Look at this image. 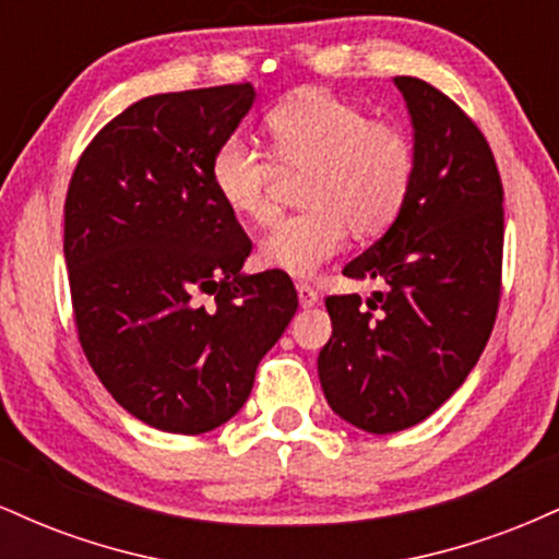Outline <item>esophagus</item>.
<instances>
[{"label": "esophagus", "instance_id": "obj_1", "mask_svg": "<svg viewBox=\"0 0 559 559\" xmlns=\"http://www.w3.org/2000/svg\"><path fill=\"white\" fill-rule=\"evenodd\" d=\"M297 294H299V305L301 307H316L320 301V294L307 284H297Z\"/></svg>", "mask_w": 559, "mask_h": 559}]
</instances>
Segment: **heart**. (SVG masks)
<instances>
[{"label":"heart","instance_id":"obj_1","mask_svg":"<svg viewBox=\"0 0 559 559\" xmlns=\"http://www.w3.org/2000/svg\"><path fill=\"white\" fill-rule=\"evenodd\" d=\"M265 126L273 157L228 136L210 163L215 194L247 223L273 217L278 173H305V210L262 236L260 265L307 278L344 247L349 228L357 239H376L394 226L418 176V150L400 123L370 118L325 88H305L281 102Z\"/></svg>","mask_w":559,"mask_h":559}]
</instances>
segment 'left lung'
<instances>
[{
    "instance_id": "1",
    "label": "left lung",
    "mask_w": 559,
    "mask_h": 559,
    "mask_svg": "<svg viewBox=\"0 0 559 559\" xmlns=\"http://www.w3.org/2000/svg\"><path fill=\"white\" fill-rule=\"evenodd\" d=\"M394 83L418 176L394 226L344 267L381 288L325 299L333 333L318 357L331 409L368 433L404 431L463 386L502 299L504 189L489 141L431 83Z\"/></svg>"
}]
</instances>
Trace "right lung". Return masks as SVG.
I'll use <instances>...</instances> for the list:
<instances>
[{
	"mask_svg": "<svg viewBox=\"0 0 559 559\" xmlns=\"http://www.w3.org/2000/svg\"><path fill=\"white\" fill-rule=\"evenodd\" d=\"M252 102V83L133 102L68 186L81 349L115 402L159 431L194 436L234 418L299 305L284 271L241 275L252 241L210 178Z\"/></svg>",
	"mask_w": 559,
	"mask_h": 559,
	"instance_id": "1",
	"label": "right lung"
}]
</instances>
